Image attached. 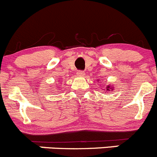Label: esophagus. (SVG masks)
<instances>
[{
    "label": "esophagus",
    "mask_w": 157,
    "mask_h": 157,
    "mask_svg": "<svg viewBox=\"0 0 157 157\" xmlns=\"http://www.w3.org/2000/svg\"><path fill=\"white\" fill-rule=\"evenodd\" d=\"M77 75L79 76V77H83L84 75V72L82 71V70H79V71H77Z\"/></svg>",
    "instance_id": "esophagus-1"
}]
</instances>
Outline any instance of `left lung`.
Returning a JSON list of instances; mask_svg holds the SVG:
<instances>
[{
	"label": "left lung",
	"instance_id": "8db88e82",
	"mask_svg": "<svg viewBox=\"0 0 157 157\" xmlns=\"http://www.w3.org/2000/svg\"><path fill=\"white\" fill-rule=\"evenodd\" d=\"M113 87L112 86H111V85H108V86H107V87H106V91H109V92L110 91H112L113 90Z\"/></svg>",
	"mask_w": 157,
	"mask_h": 157
}]
</instances>
